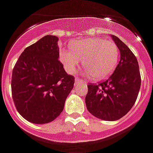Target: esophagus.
<instances>
[{"label": "esophagus", "mask_w": 153, "mask_h": 153, "mask_svg": "<svg viewBox=\"0 0 153 153\" xmlns=\"http://www.w3.org/2000/svg\"><path fill=\"white\" fill-rule=\"evenodd\" d=\"M81 82V79L79 78H75L74 79V85H78Z\"/></svg>", "instance_id": "1"}]
</instances>
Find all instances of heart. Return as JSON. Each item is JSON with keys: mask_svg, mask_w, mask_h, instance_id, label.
<instances>
[{"mask_svg": "<svg viewBox=\"0 0 153 153\" xmlns=\"http://www.w3.org/2000/svg\"><path fill=\"white\" fill-rule=\"evenodd\" d=\"M59 59L68 74L75 72L82 64L85 68L82 74L85 77L102 79L109 76L119 60V50L114 42L101 37L88 38L74 42L71 49L61 47Z\"/></svg>", "mask_w": 153, "mask_h": 153, "instance_id": "obj_1", "label": "heart"}]
</instances>
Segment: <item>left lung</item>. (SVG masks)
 <instances>
[{
    "instance_id": "8db88e82",
    "label": "left lung",
    "mask_w": 153,
    "mask_h": 153,
    "mask_svg": "<svg viewBox=\"0 0 153 153\" xmlns=\"http://www.w3.org/2000/svg\"><path fill=\"white\" fill-rule=\"evenodd\" d=\"M111 37L120 51V61L114 73L103 82L88 85L85 96L88 112L109 121L119 120L128 114L134 106L141 87L137 58L117 36Z\"/></svg>"
}]
</instances>
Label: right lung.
<instances>
[{
    "label": "right lung",
    "instance_id": "right-lung-1",
    "mask_svg": "<svg viewBox=\"0 0 153 153\" xmlns=\"http://www.w3.org/2000/svg\"><path fill=\"white\" fill-rule=\"evenodd\" d=\"M58 38L47 35L24 50L14 67L11 93L22 117L47 124L61 114L74 87L59 59Z\"/></svg>",
    "mask_w": 153,
    "mask_h": 153
}]
</instances>
